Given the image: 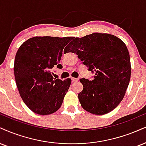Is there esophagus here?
Wrapping results in <instances>:
<instances>
[{
    "mask_svg": "<svg viewBox=\"0 0 146 146\" xmlns=\"http://www.w3.org/2000/svg\"><path fill=\"white\" fill-rule=\"evenodd\" d=\"M71 80H72V82H78V81H79L78 78H71Z\"/></svg>",
    "mask_w": 146,
    "mask_h": 146,
    "instance_id": "esophagus-1",
    "label": "esophagus"
}]
</instances>
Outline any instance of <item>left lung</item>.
Returning a JSON list of instances; mask_svg holds the SVG:
<instances>
[{
    "mask_svg": "<svg viewBox=\"0 0 146 146\" xmlns=\"http://www.w3.org/2000/svg\"><path fill=\"white\" fill-rule=\"evenodd\" d=\"M66 50L78 54L95 73L92 81L80 80L84 88L78 99L84 110L95 115L113 110L123 99L131 79V59L125 43L113 35L94 33L75 38Z\"/></svg>",
    "mask_w": 146,
    "mask_h": 146,
    "instance_id": "8db88e82",
    "label": "left lung"
}]
</instances>
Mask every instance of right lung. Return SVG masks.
Here are the masks:
<instances>
[{"mask_svg":"<svg viewBox=\"0 0 146 146\" xmlns=\"http://www.w3.org/2000/svg\"><path fill=\"white\" fill-rule=\"evenodd\" d=\"M73 36H35L19 47L14 61V75L20 95L31 111L42 115L59 110L71 83L55 79L52 68H62L63 49Z\"/></svg>","mask_w":146,"mask_h":146,"instance_id":"right-lung-1","label":"right lung"}]
</instances>
